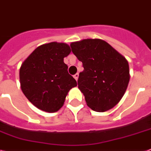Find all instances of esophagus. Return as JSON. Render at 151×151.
Here are the masks:
<instances>
[{
  "label": "esophagus",
  "mask_w": 151,
  "mask_h": 151,
  "mask_svg": "<svg viewBox=\"0 0 151 151\" xmlns=\"http://www.w3.org/2000/svg\"><path fill=\"white\" fill-rule=\"evenodd\" d=\"M74 78H76V80H78V73H76V74L74 75Z\"/></svg>",
  "instance_id": "34e87169"
}]
</instances>
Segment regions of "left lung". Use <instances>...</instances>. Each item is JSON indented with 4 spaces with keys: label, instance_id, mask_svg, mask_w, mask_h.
<instances>
[{
    "label": "left lung",
    "instance_id": "left-lung-1",
    "mask_svg": "<svg viewBox=\"0 0 151 151\" xmlns=\"http://www.w3.org/2000/svg\"><path fill=\"white\" fill-rule=\"evenodd\" d=\"M84 70L79 73L78 89L89 108L105 112L115 106L129 81V65L123 55L100 39H84L70 45Z\"/></svg>",
    "mask_w": 151,
    "mask_h": 151
}]
</instances>
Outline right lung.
<instances>
[{"mask_svg":"<svg viewBox=\"0 0 151 151\" xmlns=\"http://www.w3.org/2000/svg\"><path fill=\"white\" fill-rule=\"evenodd\" d=\"M70 52L68 45L51 42L35 49L22 63L19 73L22 90L38 109L57 112L68 91L77 86L64 63V58Z\"/></svg>","mask_w":151,"mask_h":151,"instance_id":"right-lung-1","label":"right lung"}]
</instances>
